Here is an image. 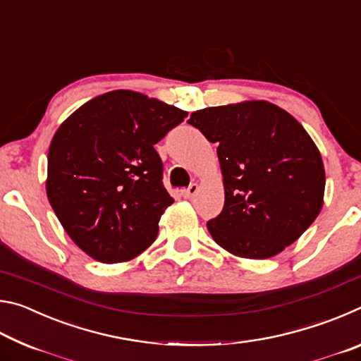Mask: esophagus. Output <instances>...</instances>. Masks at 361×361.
Masks as SVG:
<instances>
[{
    "instance_id": "obj_1",
    "label": "esophagus",
    "mask_w": 361,
    "mask_h": 361,
    "mask_svg": "<svg viewBox=\"0 0 361 361\" xmlns=\"http://www.w3.org/2000/svg\"><path fill=\"white\" fill-rule=\"evenodd\" d=\"M197 189H199V186L195 185V183H192V185H189L185 191H183L181 194H183V197L185 199H192L194 195H195V192H197Z\"/></svg>"
}]
</instances>
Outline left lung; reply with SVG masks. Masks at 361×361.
Masks as SVG:
<instances>
[{
    "mask_svg": "<svg viewBox=\"0 0 361 361\" xmlns=\"http://www.w3.org/2000/svg\"><path fill=\"white\" fill-rule=\"evenodd\" d=\"M188 122L218 145L224 207L207 228L219 247L239 258H272L315 221L325 167L314 140L290 113L247 100L199 109Z\"/></svg>",
    "mask_w": 361,
    "mask_h": 361,
    "instance_id": "left-lung-1",
    "label": "left lung"
}]
</instances>
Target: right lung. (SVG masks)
<instances>
[{"instance_id":"1","label":"right lung","mask_w":361,"mask_h":361,"mask_svg":"<svg viewBox=\"0 0 361 361\" xmlns=\"http://www.w3.org/2000/svg\"><path fill=\"white\" fill-rule=\"evenodd\" d=\"M188 116L133 90L84 103L54 133L46 194L66 234L95 261H130L173 204L154 145Z\"/></svg>"}]
</instances>
